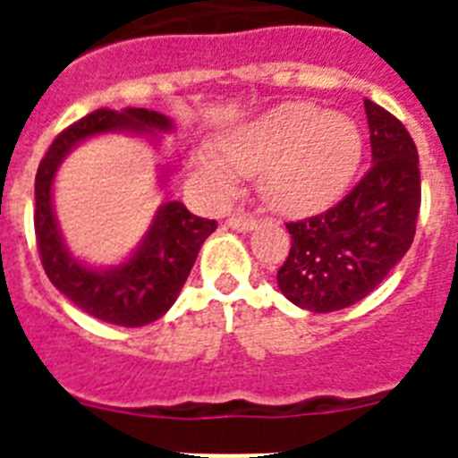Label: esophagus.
I'll list each match as a JSON object with an SVG mask.
<instances>
[{"label":"esophagus","mask_w":458,"mask_h":458,"mask_svg":"<svg viewBox=\"0 0 458 458\" xmlns=\"http://www.w3.org/2000/svg\"><path fill=\"white\" fill-rule=\"evenodd\" d=\"M226 225L232 226V229H238V232H250V229L257 226V217L250 216V213H233V216L226 220Z\"/></svg>","instance_id":"1"}]
</instances>
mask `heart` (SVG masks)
Masks as SVG:
<instances>
[{
    "label": "heart",
    "instance_id": "1",
    "mask_svg": "<svg viewBox=\"0 0 458 458\" xmlns=\"http://www.w3.org/2000/svg\"><path fill=\"white\" fill-rule=\"evenodd\" d=\"M362 153L358 125L342 114H323L310 103H284L241 125L220 141V157H197L199 179L220 197L236 176L259 174V188L273 208L310 213L337 197Z\"/></svg>",
    "mask_w": 458,
    "mask_h": 458
}]
</instances>
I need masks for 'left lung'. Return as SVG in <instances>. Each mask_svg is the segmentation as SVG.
Instances as JSON below:
<instances>
[{"mask_svg":"<svg viewBox=\"0 0 458 458\" xmlns=\"http://www.w3.org/2000/svg\"><path fill=\"white\" fill-rule=\"evenodd\" d=\"M371 167L333 208L286 222L291 250L279 291L302 310L337 311L369 295L402 261L418 226L422 185L406 125L365 100Z\"/></svg>","mask_w":458,"mask_h":458,"instance_id":"left-lung-1","label":"left lung"}]
</instances>
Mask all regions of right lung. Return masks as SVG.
I'll return each mask as SVG.
<instances>
[{"label":"right lung","mask_w":458,"mask_h":458,"mask_svg":"<svg viewBox=\"0 0 458 458\" xmlns=\"http://www.w3.org/2000/svg\"><path fill=\"white\" fill-rule=\"evenodd\" d=\"M148 128L167 131L172 123L153 109L128 107L116 112L100 107L59 132L36 172L34 232L47 277L68 301L93 318L125 327L147 326L174 305L201 242L216 232L217 222L192 216L181 201H167L160 206L151 232L128 264L112 270H91L78 264L64 248L52 216L50 190L64 156L84 137L107 131L148 132Z\"/></svg>","instance_id":"add662e5"}]
</instances>
